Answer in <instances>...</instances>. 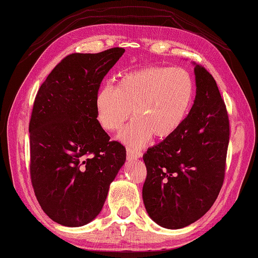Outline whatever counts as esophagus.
Listing matches in <instances>:
<instances>
[{
  "instance_id": "esophagus-1",
  "label": "esophagus",
  "mask_w": 258,
  "mask_h": 258,
  "mask_svg": "<svg viewBox=\"0 0 258 258\" xmlns=\"http://www.w3.org/2000/svg\"><path fill=\"white\" fill-rule=\"evenodd\" d=\"M142 156V152L140 150L137 149H131L128 148L127 150H126V157H127V160H133V159H138L140 157Z\"/></svg>"
}]
</instances>
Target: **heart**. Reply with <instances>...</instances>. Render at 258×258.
<instances>
[{
    "label": "heart",
    "instance_id": "obj_1",
    "mask_svg": "<svg viewBox=\"0 0 258 258\" xmlns=\"http://www.w3.org/2000/svg\"><path fill=\"white\" fill-rule=\"evenodd\" d=\"M195 98V83L180 67L148 66L125 73L115 86H102L95 95L99 124L108 132L120 131L118 140L139 148L156 139L171 137L184 123Z\"/></svg>",
    "mask_w": 258,
    "mask_h": 258
}]
</instances>
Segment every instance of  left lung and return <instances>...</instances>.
Masks as SVG:
<instances>
[{"label": "left lung", "instance_id": "obj_1", "mask_svg": "<svg viewBox=\"0 0 258 258\" xmlns=\"http://www.w3.org/2000/svg\"><path fill=\"white\" fill-rule=\"evenodd\" d=\"M194 66L197 89L184 123L143 155V203L151 220L166 229H182L203 217L224 180L228 112L214 77Z\"/></svg>", "mask_w": 258, "mask_h": 258}]
</instances>
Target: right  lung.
Here are the masks:
<instances>
[{"label":"right lung","mask_w":258,"mask_h":258,"mask_svg":"<svg viewBox=\"0 0 258 258\" xmlns=\"http://www.w3.org/2000/svg\"><path fill=\"white\" fill-rule=\"evenodd\" d=\"M123 47L73 53L46 77L35 98L30 134V177L35 196L52 221L83 226L97 217L126 150L109 141L97 119L95 95Z\"/></svg>","instance_id":"right-lung-1"}]
</instances>
